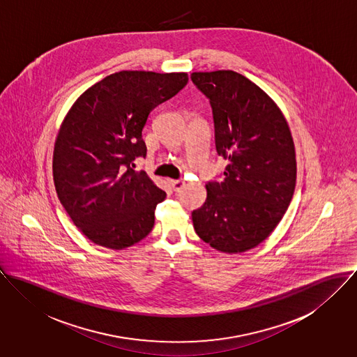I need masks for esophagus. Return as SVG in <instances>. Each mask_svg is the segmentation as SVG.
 <instances>
[{
    "instance_id": "esophagus-1",
    "label": "esophagus",
    "mask_w": 357,
    "mask_h": 357,
    "mask_svg": "<svg viewBox=\"0 0 357 357\" xmlns=\"http://www.w3.org/2000/svg\"><path fill=\"white\" fill-rule=\"evenodd\" d=\"M169 183H171V186H172V189H174L175 192H179V190L185 186V179H175V181H169Z\"/></svg>"
}]
</instances>
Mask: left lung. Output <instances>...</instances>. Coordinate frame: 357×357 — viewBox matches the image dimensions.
Returning <instances> with one entry per match:
<instances>
[{"label":"left lung","instance_id":"1","mask_svg":"<svg viewBox=\"0 0 357 357\" xmlns=\"http://www.w3.org/2000/svg\"><path fill=\"white\" fill-rule=\"evenodd\" d=\"M209 100L215 145L227 160L223 181L205 185L206 199L193 211L198 237L225 253L246 252L268 237L296 188V152L277 104L234 71L193 73Z\"/></svg>","mask_w":357,"mask_h":357}]
</instances>
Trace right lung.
<instances>
[{
	"instance_id": "add662e5",
	"label": "right lung",
	"mask_w": 357,
	"mask_h": 357,
	"mask_svg": "<svg viewBox=\"0 0 357 357\" xmlns=\"http://www.w3.org/2000/svg\"><path fill=\"white\" fill-rule=\"evenodd\" d=\"M186 73L120 71L87 89L63 121L53 152L60 202L97 245L124 249L146 237L165 198L134 161L146 156L142 128L152 109L178 94Z\"/></svg>"
}]
</instances>
